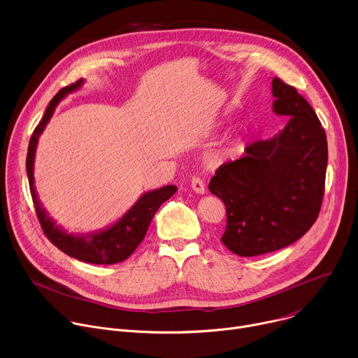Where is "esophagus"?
I'll return each instance as SVG.
<instances>
[{"label":"esophagus","instance_id":"obj_1","mask_svg":"<svg viewBox=\"0 0 358 358\" xmlns=\"http://www.w3.org/2000/svg\"><path fill=\"white\" fill-rule=\"evenodd\" d=\"M191 187H192V189H194L195 192H198V194H203V192H206V182H203V180H202L201 177H198V176H194V177L191 178Z\"/></svg>","mask_w":358,"mask_h":358}]
</instances>
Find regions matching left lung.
I'll return each mask as SVG.
<instances>
[{"label": "left lung", "mask_w": 358, "mask_h": 358, "mask_svg": "<svg viewBox=\"0 0 358 358\" xmlns=\"http://www.w3.org/2000/svg\"><path fill=\"white\" fill-rule=\"evenodd\" d=\"M272 93L273 112L289 117L283 130L220 166L208 185L227 208L221 241L239 257L289 246L312 228L323 202L326 131L296 87L275 78Z\"/></svg>", "instance_id": "8db88e82"}]
</instances>
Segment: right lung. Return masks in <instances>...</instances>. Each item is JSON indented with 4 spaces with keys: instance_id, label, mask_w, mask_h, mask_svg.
Returning <instances> with one entry per match:
<instances>
[{
    "instance_id": "right-lung-1",
    "label": "right lung",
    "mask_w": 358,
    "mask_h": 358,
    "mask_svg": "<svg viewBox=\"0 0 358 358\" xmlns=\"http://www.w3.org/2000/svg\"><path fill=\"white\" fill-rule=\"evenodd\" d=\"M82 85V79L65 86L61 89L45 110V115L39 124L35 127L27 155V174L29 180V189L34 201L35 213L41 228L46 238L52 242L58 249L69 257L83 261L86 264L94 265H113L123 262L136 250V248L141 243L148 229V225L160 208L163 202H166L176 191V185H166L163 188L145 192L141 198L129 210V213L113 227L100 231L97 234H87L85 236H76L72 234H66L61 227H58L52 218H50L46 211L42 208L38 199L36 191L34 188V160H35V150L38 144V137L43 131L46 123L52 117L57 105L66 96V93L76 90Z\"/></svg>"
}]
</instances>
